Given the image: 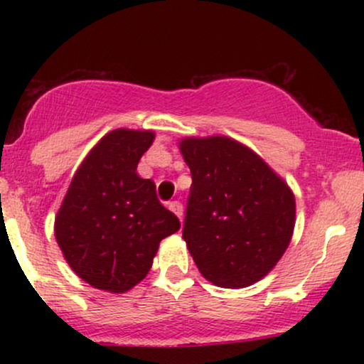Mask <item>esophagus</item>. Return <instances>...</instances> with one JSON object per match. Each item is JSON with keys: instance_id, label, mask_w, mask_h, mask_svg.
Returning <instances> with one entry per match:
<instances>
[{"instance_id": "obj_1", "label": "esophagus", "mask_w": 364, "mask_h": 364, "mask_svg": "<svg viewBox=\"0 0 364 364\" xmlns=\"http://www.w3.org/2000/svg\"><path fill=\"white\" fill-rule=\"evenodd\" d=\"M169 208L174 212V214L179 217V220L183 219V205H181V203H179V202H171L169 203Z\"/></svg>"}]
</instances>
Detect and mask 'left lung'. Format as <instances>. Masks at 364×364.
Segmentation results:
<instances>
[{"label": "left lung", "mask_w": 364, "mask_h": 364, "mask_svg": "<svg viewBox=\"0 0 364 364\" xmlns=\"http://www.w3.org/2000/svg\"><path fill=\"white\" fill-rule=\"evenodd\" d=\"M191 171L183 240L200 274L241 289L277 265L296 224L294 193L263 159L225 135L185 136Z\"/></svg>", "instance_id": "left-lung-1"}]
</instances>
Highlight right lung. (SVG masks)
I'll return each instance as SVG.
<instances>
[{
  "instance_id": "1",
  "label": "right lung",
  "mask_w": 364,
  "mask_h": 364,
  "mask_svg": "<svg viewBox=\"0 0 364 364\" xmlns=\"http://www.w3.org/2000/svg\"><path fill=\"white\" fill-rule=\"evenodd\" d=\"M154 139L152 129L106 133L78 166L54 219L66 263L95 289L121 294L135 287L161 241L181 228L157 200L152 179L136 173Z\"/></svg>"
}]
</instances>
